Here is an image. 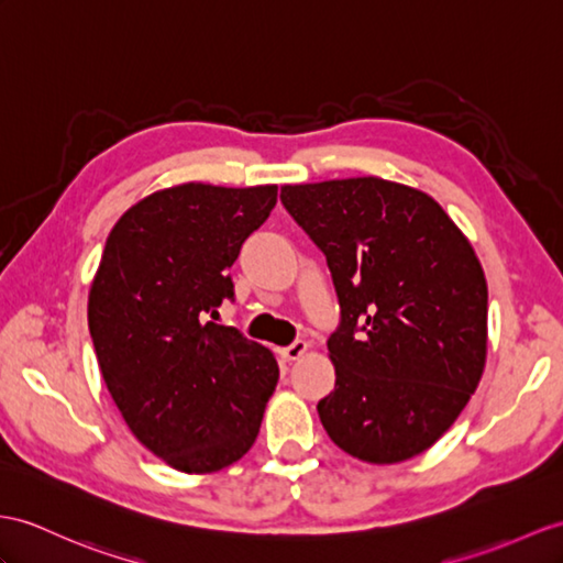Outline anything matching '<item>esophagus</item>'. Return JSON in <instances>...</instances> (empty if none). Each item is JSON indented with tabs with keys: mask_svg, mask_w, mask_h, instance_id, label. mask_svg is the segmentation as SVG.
Masks as SVG:
<instances>
[{
	"mask_svg": "<svg viewBox=\"0 0 563 563\" xmlns=\"http://www.w3.org/2000/svg\"><path fill=\"white\" fill-rule=\"evenodd\" d=\"M306 351H308V341L296 339V341H291L289 346L282 349V355H284L286 361H296V358H300V355H303Z\"/></svg>",
	"mask_w": 563,
	"mask_h": 563,
	"instance_id": "1",
	"label": "esophagus"
}]
</instances>
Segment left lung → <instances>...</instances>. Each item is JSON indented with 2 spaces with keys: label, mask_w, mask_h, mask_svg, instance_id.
<instances>
[{
  "label": "left lung",
  "mask_w": 563,
  "mask_h": 563,
  "mask_svg": "<svg viewBox=\"0 0 563 563\" xmlns=\"http://www.w3.org/2000/svg\"><path fill=\"white\" fill-rule=\"evenodd\" d=\"M282 202L339 298L336 382L318 404L329 440L367 463L422 454L485 367L487 282L468 239L430 196L375 176L284 186Z\"/></svg>",
  "instance_id": "obj_1"
}]
</instances>
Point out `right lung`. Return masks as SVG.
Returning <instances> with one entry per match:
<instances>
[{
	"label": "right lung",
	"instance_id": "add662e5",
	"mask_svg": "<svg viewBox=\"0 0 563 563\" xmlns=\"http://www.w3.org/2000/svg\"><path fill=\"white\" fill-rule=\"evenodd\" d=\"M277 186L184 184L147 196L107 236L88 327L104 385L139 442L184 473L249 454L277 387L274 355L217 324L231 265Z\"/></svg>",
	"mask_w": 563,
	"mask_h": 563
}]
</instances>
